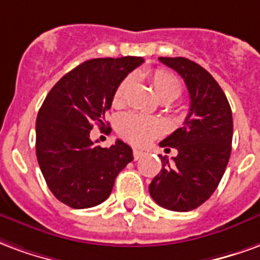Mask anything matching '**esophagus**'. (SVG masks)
I'll return each instance as SVG.
<instances>
[{
  "instance_id": "esophagus-1",
  "label": "esophagus",
  "mask_w": 260,
  "mask_h": 260,
  "mask_svg": "<svg viewBox=\"0 0 260 260\" xmlns=\"http://www.w3.org/2000/svg\"><path fill=\"white\" fill-rule=\"evenodd\" d=\"M145 155V152H143L141 149H137V148H134L133 149V156H134V159L136 160H138V159H141Z\"/></svg>"
}]
</instances>
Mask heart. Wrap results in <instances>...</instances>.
Masks as SVG:
<instances>
[{"instance_id":"obj_1","label":"heart","mask_w":260,"mask_h":260,"mask_svg":"<svg viewBox=\"0 0 260 260\" xmlns=\"http://www.w3.org/2000/svg\"><path fill=\"white\" fill-rule=\"evenodd\" d=\"M151 81H152V88L155 94L162 102L174 101L176 98H179L183 91V86L179 79L166 70H155L151 76ZM130 84H132L130 76L119 83V86L113 92V98H112L115 105L122 104ZM160 130H162V126L156 119L138 115L134 112H128V113L122 115L117 122L119 134L133 144L148 143L151 138L160 133Z\"/></svg>"}]
</instances>
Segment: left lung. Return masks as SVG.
<instances>
[{
    "label": "left lung",
    "mask_w": 260,
    "mask_h": 260,
    "mask_svg": "<svg viewBox=\"0 0 260 260\" xmlns=\"http://www.w3.org/2000/svg\"><path fill=\"white\" fill-rule=\"evenodd\" d=\"M176 70L190 92V112L183 127L160 143L177 156L159 155L162 169L149 184L152 200L174 212H188L215 192L231 153L233 115L226 94L208 70L187 58H159Z\"/></svg>",
    "instance_id": "obj_1"
}]
</instances>
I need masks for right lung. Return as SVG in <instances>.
Instances as JSON below:
<instances>
[{"instance_id":"add662e5","label":"right lung","mask_w":260,"mask_h":260,"mask_svg":"<svg viewBox=\"0 0 260 260\" xmlns=\"http://www.w3.org/2000/svg\"><path fill=\"white\" fill-rule=\"evenodd\" d=\"M143 62L141 56L86 60L45 96L36 120V155L48 188L62 204L73 209L100 205L133 160L122 140L102 148L91 141L90 132L95 123L107 126L105 112L116 87Z\"/></svg>"}]
</instances>
